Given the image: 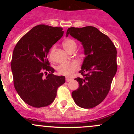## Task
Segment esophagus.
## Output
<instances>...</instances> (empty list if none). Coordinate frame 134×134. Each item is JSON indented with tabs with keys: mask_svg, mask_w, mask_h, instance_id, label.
Listing matches in <instances>:
<instances>
[{
	"mask_svg": "<svg viewBox=\"0 0 134 134\" xmlns=\"http://www.w3.org/2000/svg\"><path fill=\"white\" fill-rule=\"evenodd\" d=\"M65 80H66V81H67V82H69V81H71L72 79H71V78H69V77H66Z\"/></svg>",
	"mask_w": 134,
	"mask_h": 134,
	"instance_id": "esophagus-1",
	"label": "esophagus"
}]
</instances>
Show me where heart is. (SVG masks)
I'll return each instance as SVG.
<instances>
[{
    "label": "heart",
    "mask_w": 134,
    "mask_h": 134,
    "mask_svg": "<svg viewBox=\"0 0 134 134\" xmlns=\"http://www.w3.org/2000/svg\"><path fill=\"white\" fill-rule=\"evenodd\" d=\"M63 46H64V48L69 52L72 51L74 49H76L77 48L76 41L72 39H67L65 41H64ZM55 50V46H53L50 53V58L51 59H52V56H53ZM79 68V63L76 61H72V62H70L63 63V64L59 65L57 67V70L60 74L66 76H70L76 70H78Z\"/></svg>",
    "instance_id": "heart-1"
}]
</instances>
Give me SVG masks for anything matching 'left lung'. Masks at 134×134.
<instances>
[{
    "label": "left lung",
    "mask_w": 134,
    "mask_h": 134,
    "mask_svg": "<svg viewBox=\"0 0 134 134\" xmlns=\"http://www.w3.org/2000/svg\"><path fill=\"white\" fill-rule=\"evenodd\" d=\"M77 39L83 46L85 55L81 70L83 77L76 78L79 88L72 93L76 104L92 108L107 96L117 70L116 49L111 40L96 27H71L66 36Z\"/></svg>",
    "instance_id": "1"
}]
</instances>
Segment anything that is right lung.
<instances>
[{
  "instance_id": "right-lung-1",
  "label": "right lung",
  "mask_w": 134,
  "mask_h": 134,
  "mask_svg": "<svg viewBox=\"0 0 134 134\" xmlns=\"http://www.w3.org/2000/svg\"><path fill=\"white\" fill-rule=\"evenodd\" d=\"M62 27L40 24L23 36L14 49L11 61L14 84L26 103L35 108L47 107L54 101L65 76L53 74L48 60L50 49L64 35ZM48 71L46 77L43 73Z\"/></svg>"
}]
</instances>
